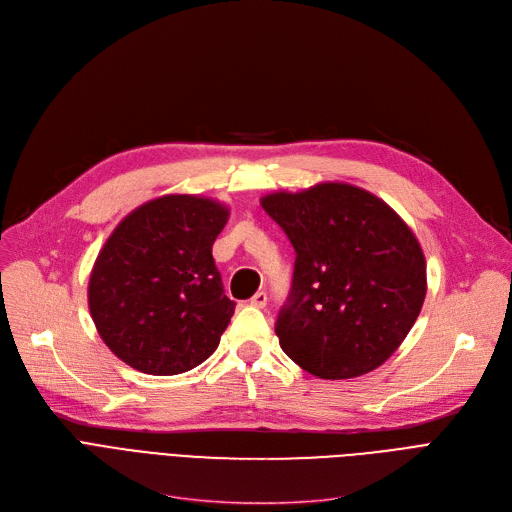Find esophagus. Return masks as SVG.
I'll return each mask as SVG.
<instances>
[{"instance_id":"1","label":"esophagus","mask_w":512,"mask_h":512,"mask_svg":"<svg viewBox=\"0 0 512 512\" xmlns=\"http://www.w3.org/2000/svg\"><path fill=\"white\" fill-rule=\"evenodd\" d=\"M251 305L257 309H263L267 305V294L265 292H255L251 297Z\"/></svg>"}]
</instances>
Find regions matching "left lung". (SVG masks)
<instances>
[{
  "mask_svg": "<svg viewBox=\"0 0 512 512\" xmlns=\"http://www.w3.org/2000/svg\"><path fill=\"white\" fill-rule=\"evenodd\" d=\"M297 261L276 334L282 351L321 380L359 378L384 365L425 301V255L409 224L348 182L261 197Z\"/></svg>",
  "mask_w": 512,
  "mask_h": 512,
  "instance_id": "1",
  "label": "left lung"
}]
</instances>
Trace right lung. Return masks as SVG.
I'll return each instance as SVG.
<instances>
[{
    "instance_id": "right-lung-1",
    "label": "right lung",
    "mask_w": 512,
    "mask_h": 512,
    "mask_svg": "<svg viewBox=\"0 0 512 512\" xmlns=\"http://www.w3.org/2000/svg\"><path fill=\"white\" fill-rule=\"evenodd\" d=\"M230 207L170 193L134 207L103 242L89 276L97 334L126 365L176 375L201 365L234 315L211 247Z\"/></svg>"
}]
</instances>
